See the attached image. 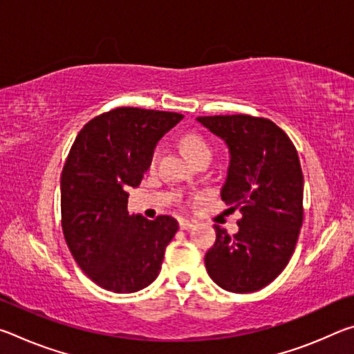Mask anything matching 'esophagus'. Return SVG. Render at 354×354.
<instances>
[{
    "label": "esophagus",
    "instance_id": "1",
    "mask_svg": "<svg viewBox=\"0 0 354 354\" xmlns=\"http://www.w3.org/2000/svg\"><path fill=\"white\" fill-rule=\"evenodd\" d=\"M196 223L194 220H187V218H181L179 220V227L181 230H192V227H195Z\"/></svg>",
    "mask_w": 354,
    "mask_h": 354
}]
</instances>
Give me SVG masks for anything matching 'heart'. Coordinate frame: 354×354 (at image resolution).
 <instances>
[{
	"instance_id": "1",
	"label": "heart",
	"mask_w": 354,
	"mask_h": 354,
	"mask_svg": "<svg viewBox=\"0 0 354 354\" xmlns=\"http://www.w3.org/2000/svg\"><path fill=\"white\" fill-rule=\"evenodd\" d=\"M183 147L185 149V153L189 154V158L192 160H196L200 158V156H205V154H212V149L209 147V143L203 139L201 136H196V134H189L185 136L183 139ZM159 159V151L156 149L151 156V165H156Z\"/></svg>"
}]
</instances>
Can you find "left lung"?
Instances as JSON below:
<instances>
[{
  "instance_id": "8db88e82",
  "label": "left lung",
  "mask_w": 354,
  "mask_h": 354,
  "mask_svg": "<svg viewBox=\"0 0 354 354\" xmlns=\"http://www.w3.org/2000/svg\"><path fill=\"white\" fill-rule=\"evenodd\" d=\"M230 151L221 200L242 220L217 239L205 257L215 284L234 293L270 284L289 263L303 225V173L298 153L283 129L251 115L196 117Z\"/></svg>"
}]
</instances>
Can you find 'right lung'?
<instances>
[{
	"label": "right lung",
	"mask_w": 354,
	"mask_h": 354,
	"mask_svg": "<svg viewBox=\"0 0 354 354\" xmlns=\"http://www.w3.org/2000/svg\"><path fill=\"white\" fill-rule=\"evenodd\" d=\"M181 113L118 107L91 120L71 147L61 176L65 241L81 270L115 293L145 289L158 278L178 231L170 215L128 212L158 142Z\"/></svg>",
	"instance_id": "1"
}]
</instances>
